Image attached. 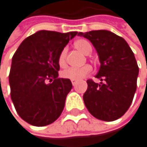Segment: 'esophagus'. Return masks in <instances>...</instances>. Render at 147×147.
<instances>
[{"mask_svg": "<svg viewBox=\"0 0 147 147\" xmlns=\"http://www.w3.org/2000/svg\"><path fill=\"white\" fill-rule=\"evenodd\" d=\"M71 83H72V85L73 86H75L77 84V81H75V80H71Z\"/></svg>", "mask_w": 147, "mask_h": 147, "instance_id": "1", "label": "esophagus"}]
</instances>
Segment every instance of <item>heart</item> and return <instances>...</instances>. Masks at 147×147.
Instances as JSON below:
<instances>
[{"instance_id": "heart-1", "label": "heart", "mask_w": 147, "mask_h": 147, "mask_svg": "<svg viewBox=\"0 0 147 147\" xmlns=\"http://www.w3.org/2000/svg\"><path fill=\"white\" fill-rule=\"evenodd\" d=\"M75 47L82 51L84 54H90L92 51V46L91 45L84 39H79L77 40L74 43ZM66 54H67V50L66 48H63L58 56V64L61 67H63L66 63ZM92 71V67L89 64L84 65L82 67H68L62 70L61 76L63 78H67L69 80H81L87 76H89Z\"/></svg>"}]
</instances>
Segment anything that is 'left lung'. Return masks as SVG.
<instances>
[{"mask_svg": "<svg viewBox=\"0 0 147 147\" xmlns=\"http://www.w3.org/2000/svg\"><path fill=\"white\" fill-rule=\"evenodd\" d=\"M96 48L101 66L96 78L102 82L87 81L84 104L96 119L113 121L129 109L137 87L139 67L134 54L126 40L106 30L79 32Z\"/></svg>", "mask_w": 147, "mask_h": 147, "instance_id": "8db88e82", "label": "left lung"}]
</instances>
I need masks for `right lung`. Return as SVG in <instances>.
Here are the masks:
<instances>
[{"mask_svg": "<svg viewBox=\"0 0 147 147\" xmlns=\"http://www.w3.org/2000/svg\"><path fill=\"white\" fill-rule=\"evenodd\" d=\"M79 32L38 31L27 37L13 56L9 73L14 108L27 123L44 127L62 114L72 89L69 79L58 78V56Z\"/></svg>", "mask_w": 147, "mask_h": 147, "instance_id": "right-lung-1", "label": "right lung"}]
</instances>
